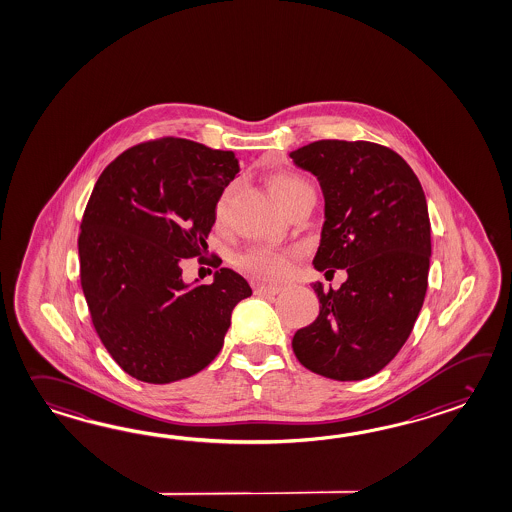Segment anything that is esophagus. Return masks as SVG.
<instances>
[{
  "label": "esophagus",
  "instance_id": "esophagus-1",
  "mask_svg": "<svg viewBox=\"0 0 512 512\" xmlns=\"http://www.w3.org/2000/svg\"><path fill=\"white\" fill-rule=\"evenodd\" d=\"M281 292V286H273V284H259L255 286V294L257 296H275Z\"/></svg>",
  "mask_w": 512,
  "mask_h": 512
}]
</instances>
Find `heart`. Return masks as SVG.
<instances>
[{"instance_id":"heart-1","label":"heart","mask_w":512,"mask_h":512,"mask_svg":"<svg viewBox=\"0 0 512 512\" xmlns=\"http://www.w3.org/2000/svg\"><path fill=\"white\" fill-rule=\"evenodd\" d=\"M308 187L310 185L296 174L275 176L270 183L272 194L281 205L286 200H290L294 194ZM237 266L257 281H279L290 272V253L270 250V248H253L237 257Z\"/></svg>"}]
</instances>
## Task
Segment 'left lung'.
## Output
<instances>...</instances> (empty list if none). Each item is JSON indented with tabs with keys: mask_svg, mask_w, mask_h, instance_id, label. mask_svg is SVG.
Segmentation results:
<instances>
[{
	"mask_svg": "<svg viewBox=\"0 0 512 512\" xmlns=\"http://www.w3.org/2000/svg\"><path fill=\"white\" fill-rule=\"evenodd\" d=\"M290 158L325 196L314 268L347 272L338 290L312 284L319 316L292 349L316 375L364 380L397 356L421 312L432 255L426 196L408 163L371 141L321 139Z\"/></svg>",
	"mask_w": 512,
	"mask_h": 512,
	"instance_id": "obj_1",
	"label": "left lung"
}]
</instances>
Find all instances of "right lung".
Wrapping results in <instances>:
<instances>
[{"label":"right lung","instance_id":"1","mask_svg":"<svg viewBox=\"0 0 512 512\" xmlns=\"http://www.w3.org/2000/svg\"><path fill=\"white\" fill-rule=\"evenodd\" d=\"M239 172L231 150L182 137L128 148L104 169L80 222V284L95 332L141 382L169 384L220 353L248 281L220 268L185 284L183 259L200 257L216 204Z\"/></svg>","mask_w":512,"mask_h":512}]
</instances>
